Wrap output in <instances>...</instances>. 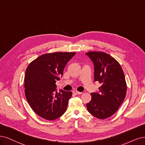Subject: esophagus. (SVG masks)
Segmentation results:
<instances>
[{
	"instance_id": "esophagus-1",
	"label": "esophagus",
	"mask_w": 145,
	"mask_h": 145,
	"mask_svg": "<svg viewBox=\"0 0 145 145\" xmlns=\"http://www.w3.org/2000/svg\"><path fill=\"white\" fill-rule=\"evenodd\" d=\"M73 93H74V94H75V95H81V94H82V92H79V91H78L77 90L73 91Z\"/></svg>"
}]
</instances>
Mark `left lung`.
I'll return each mask as SVG.
<instances>
[{"instance_id": "1", "label": "left lung", "mask_w": 145, "mask_h": 145, "mask_svg": "<svg viewBox=\"0 0 145 145\" xmlns=\"http://www.w3.org/2000/svg\"><path fill=\"white\" fill-rule=\"evenodd\" d=\"M86 55L94 63L95 81L102 84L99 93H91L87 108L98 119L108 118L118 110L127 94L123 71L118 61L105 52L91 51Z\"/></svg>"}]
</instances>
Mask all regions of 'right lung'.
<instances>
[{"label":"right lung","mask_w":145,"mask_h":145,"mask_svg":"<svg viewBox=\"0 0 145 145\" xmlns=\"http://www.w3.org/2000/svg\"><path fill=\"white\" fill-rule=\"evenodd\" d=\"M75 52H54L40 55L26 68L25 94L31 108L41 118L54 120L66 111L72 91L56 90V81Z\"/></svg>","instance_id":"obj_1"}]
</instances>
